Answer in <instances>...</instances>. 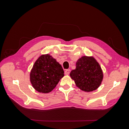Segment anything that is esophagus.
I'll use <instances>...</instances> for the list:
<instances>
[{
    "label": "esophagus",
    "instance_id": "esophagus-1",
    "mask_svg": "<svg viewBox=\"0 0 129 129\" xmlns=\"http://www.w3.org/2000/svg\"><path fill=\"white\" fill-rule=\"evenodd\" d=\"M70 69H66V71H64V74L66 75H69V73H70Z\"/></svg>",
    "mask_w": 129,
    "mask_h": 129
}]
</instances>
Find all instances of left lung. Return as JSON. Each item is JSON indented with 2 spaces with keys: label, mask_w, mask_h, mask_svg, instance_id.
I'll use <instances>...</instances> for the list:
<instances>
[{
  "label": "left lung",
  "mask_w": 129,
  "mask_h": 129,
  "mask_svg": "<svg viewBox=\"0 0 129 129\" xmlns=\"http://www.w3.org/2000/svg\"><path fill=\"white\" fill-rule=\"evenodd\" d=\"M76 86L82 90L90 92L101 85L103 74L100 64L92 56H84L76 63V68L70 73Z\"/></svg>",
  "instance_id": "left-lung-1"
}]
</instances>
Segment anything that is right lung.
Here are the masks:
<instances>
[{
  "label": "right lung",
  "mask_w": 129,
  "mask_h": 129,
  "mask_svg": "<svg viewBox=\"0 0 129 129\" xmlns=\"http://www.w3.org/2000/svg\"><path fill=\"white\" fill-rule=\"evenodd\" d=\"M63 76L61 65L47 54L41 55L35 62L30 73V81L37 91L48 93L55 88Z\"/></svg>",
  "instance_id": "right-lung-1"
}]
</instances>
